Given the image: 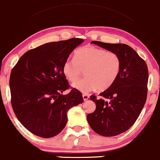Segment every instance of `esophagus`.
Listing matches in <instances>:
<instances>
[{"instance_id": "obj_1", "label": "esophagus", "mask_w": 160, "mask_h": 160, "mask_svg": "<svg viewBox=\"0 0 160 160\" xmlns=\"http://www.w3.org/2000/svg\"><path fill=\"white\" fill-rule=\"evenodd\" d=\"M82 98H83L84 101H86L88 100V98H89V95L86 94H82Z\"/></svg>"}]
</instances>
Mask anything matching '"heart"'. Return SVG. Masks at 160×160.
Masks as SVG:
<instances>
[{"label":"heart","instance_id":"heart-1","mask_svg":"<svg viewBox=\"0 0 160 160\" xmlns=\"http://www.w3.org/2000/svg\"><path fill=\"white\" fill-rule=\"evenodd\" d=\"M121 69L120 56L113 52L92 46L77 50L74 58H69L62 65V73L67 80L74 82L84 70L86 77L74 82L72 86L84 94L97 88L103 91L112 86Z\"/></svg>","mask_w":160,"mask_h":160}]
</instances>
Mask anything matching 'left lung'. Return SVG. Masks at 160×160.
<instances>
[{
    "mask_svg": "<svg viewBox=\"0 0 160 160\" xmlns=\"http://www.w3.org/2000/svg\"><path fill=\"white\" fill-rule=\"evenodd\" d=\"M115 52L121 59L120 74L112 86L100 93V98L90 99L96 109L87 115L89 125L97 134L114 137L125 132L134 125L145 106L147 98L148 70L145 60L130 46L123 43L92 41Z\"/></svg>",
    "mask_w": 160,
    "mask_h": 160,
    "instance_id": "1",
    "label": "left lung"
}]
</instances>
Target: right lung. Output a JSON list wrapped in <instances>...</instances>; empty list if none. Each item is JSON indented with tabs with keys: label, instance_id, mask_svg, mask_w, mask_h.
I'll return each instance as SVG.
<instances>
[{
	"label": "right lung",
	"instance_id": "obj_1",
	"mask_svg": "<svg viewBox=\"0 0 160 160\" xmlns=\"http://www.w3.org/2000/svg\"><path fill=\"white\" fill-rule=\"evenodd\" d=\"M84 40L72 38L51 42L26 52L10 74L11 102L18 120L36 136L50 138L65 128L67 112L83 102L81 92L72 88L62 73L69 54Z\"/></svg>",
	"mask_w": 160,
	"mask_h": 160
}]
</instances>
